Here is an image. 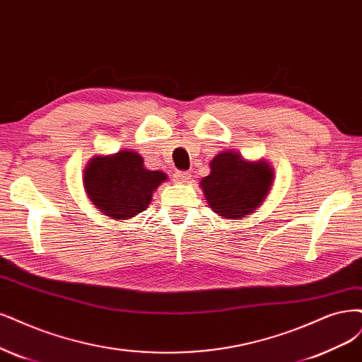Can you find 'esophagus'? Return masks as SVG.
Listing matches in <instances>:
<instances>
[{"label": "esophagus", "instance_id": "obj_1", "mask_svg": "<svg viewBox=\"0 0 362 362\" xmlns=\"http://www.w3.org/2000/svg\"><path fill=\"white\" fill-rule=\"evenodd\" d=\"M175 178H177V181L180 184H189L190 180H192V175H190L189 172H178L177 175H175Z\"/></svg>", "mask_w": 362, "mask_h": 362}]
</instances>
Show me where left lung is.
Here are the masks:
<instances>
[{
	"instance_id": "1",
	"label": "left lung",
	"mask_w": 362,
	"mask_h": 362,
	"mask_svg": "<svg viewBox=\"0 0 362 362\" xmlns=\"http://www.w3.org/2000/svg\"><path fill=\"white\" fill-rule=\"evenodd\" d=\"M209 175L201 181L205 201L228 220H244L265 202L274 184V169L265 158L247 160L226 149L209 161Z\"/></svg>"
}]
</instances>
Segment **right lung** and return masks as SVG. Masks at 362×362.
Wrapping results in <instances>:
<instances>
[{
  "label": "right lung",
  "mask_w": 362,
  "mask_h": 362,
  "mask_svg": "<svg viewBox=\"0 0 362 362\" xmlns=\"http://www.w3.org/2000/svg\"><path fill=\"white\" fill-rule=\"evenodd\" d=\"M166 180L165 172L146 169L144 157L129 148L94 156L83 170L86 196L103 216L114 220H129L145 211Z\"/></svg>",
  "instance_id": "obj_1"
}]
</instances>
